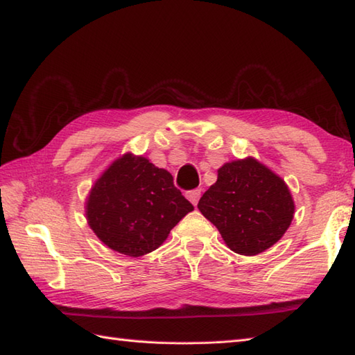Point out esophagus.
<instances>
[{"label":"esophagus","mask_w":355,"mask_h":355,"mask_svg":"<svg viewBox=\"0 0 355 355\" xmlns=\"http://www.w3.org/2000/svg\"><path fill=\"white\" fill-rule=\"evenodd\" d=\"M186 197L189 198V201L192 202L193 206H197V205H198V201H200V197H201V189H193V191H189V192H187Z\"/></svg>","instance_id":"1"}]
</instances>
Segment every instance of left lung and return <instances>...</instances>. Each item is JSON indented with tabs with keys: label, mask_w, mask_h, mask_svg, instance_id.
<instances>
[{
	"label": "left lung",
	"mask_w": 355,
	"mask_h": 355,
	"mask_svg": "<svg viewBox=\"0 0 355 355\" xmlns=\"http://www.w3.org/2000/svg\"><path fill=\"white\" fill-rule=\"evenodd\" d=\"M224 243L239 254L267 250L290 227L294 201L284 180L254 158L225 163L198 202Z\"/></svg>",
	"instance_id": "8db88e82"
}]
</instances>
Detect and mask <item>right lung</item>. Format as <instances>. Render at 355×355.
<instances>
[{
	"instance_id": "right-lung-1",
	"label": "right lung",
	"mask_w": 355,
	"mask_h": 355,
	"mask_svg": "<svg viewBox=\"0 0 355 355\" xmlns=\"http://www.w3.org/2000/svg\"><path fill=\"white\" fill-rule=\"evenodd\" d=\"M192 210L168 171L130 153L111 163L87 200V220L96 236L132 258L160 247Z\"/></svg>"
}]
</instances>
